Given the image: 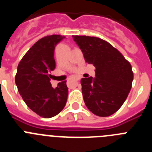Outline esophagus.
I'll list each match as a JSON object with an SVG mask.
<instances>
[{
  "label": "esophagus",
  "instance_id": "esophagus-1",
  "mask_svg": "<svg viewBox=\"0 0 152 152\" xmlns=\"http://www.w3.org/2000/svg\"><path fill=\"white\" fill-rule=\"evenodd\" d=\"M80 77H77V78H76V80H80Z\"/></svg>",
  "mask_w": 152,
  "mask_h": 152
}]
</instances>
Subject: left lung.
I'll return each mask as SVG.
<instances>
[{
	"label": "left lung",
	"instance_id": "obj_1",
	"mask_svg": "<svg viewBox=\"0 0 152 152\" xmlns=\"http://www.w3.org/2000/svg\"><path fill=\"white\" fill-rule=\"evenodd\" d=\"M85 61L95 67V77L82 78L84 103L96 116L106 117L119 110L132 88L130 63L111 44L97 37L73 36Z\"/></svg>",
	"mask_w": 152,
	"mask_h": 152
}]
</instances>
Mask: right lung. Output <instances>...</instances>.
Returning <instances> with one entry per match:
<instances>
[{
    "label": "right lung",
    "instance_id": "obj_1",
    "mask_svg": "<svg viewBox=\"0 0 152 152\" xmlns=\"http://www.w3.org/2000/svg\"><path fill=\"white\" fill-rule=\"evenodd\" d=\"M64 39L51 35L37 41L23 57L15 77L20 94L30 110L43 118L59 113L66 104L68 89L66 80L53 88L51 72L56 68L54 52L56 45Z\"/></svg>",
    "mask_w": 152,
    "mask_h": 152
}]
</instances>
